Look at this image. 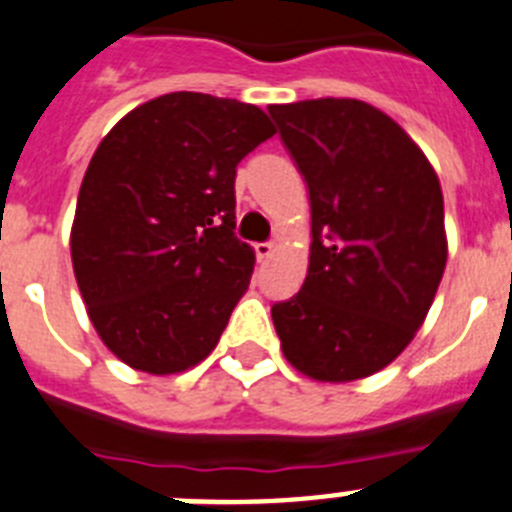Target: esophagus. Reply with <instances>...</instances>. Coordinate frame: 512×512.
<instances>
[{
    "mask_svg": "<svg viewBox=\"0 0 512 512\" xmlns=\"http://www.w3.org/2000/svg\"><path fill=\"white\" fill-rule=\"evenodd\" d=\"M253 251H256V259L259 261H266L271 256V253H274V243H256V246H253Z\"/></svg>",
    "mask_w": 512,
    "mask_h": 512,
    "instance_id": "34e87169",
    "label": "esophagus"
}]
</instances>
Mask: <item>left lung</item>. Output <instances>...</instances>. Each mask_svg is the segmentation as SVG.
Masks as SVG:
<instances>
[{
  "label": "left lung",
  "instance_id": "8db88e82",
  "mask_svg": "<svg viewBox=\"0 0 512 512\" xmlns=\"http://www.w3.org/2000/svg\"><path fill=\"white\" fill-rule=\"evenodd\" d=\"M310 194L305 284L274 302L287 361L320 382L369 377L402 354L446 269L436 171L392 117L359 99L269 104Z\"/></svg>",
  "mask_w": 512,
  "mask_h": 512
}]
</instances>
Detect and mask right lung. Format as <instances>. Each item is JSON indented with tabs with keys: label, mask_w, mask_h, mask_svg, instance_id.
Here are the masks:
<instances>
[{
	"label": "right lung",
	"mask_w": 512,
	"mask_h": 512,
	"mask_svg": "<svg viewBox=\"0 0 512 512\" xmlns=\"http://www.w3.org/2000/svg\"><path fill=\"white\" fill-rule=\"evenodd\" d=\"M274 133L253 104L174 92L135 107L99 143L71 261L117 359L174 374L217 346L256 261L235 235V166Z\"/></svg>",
	"instance_id": "1"
}]
</instances>
